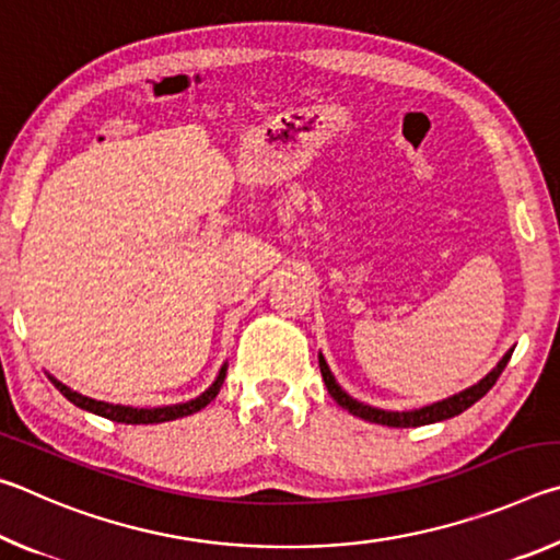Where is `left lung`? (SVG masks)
Returning a JSON list of instances; mask_svg holds the SVG:
<instances>
[{"mask_svg":"<svg viewBox=\"0 0 560 560\" xmlns=\"http://www.w3.org/2000/svg\"><path fill=\"white\" fill-rule=\"evenodd\" d=\"M511 353H514V348L509 350V353L499 360L497 368L491 373H487L485 377L477 385L467 387V390H462L457 395L447 397V400H440V402H432V405H424L420 410H405V412H393V410H381V407H371V405H363L358 402L355 397H350L343 387L336 383L334 373H330L328 363L324 360V355H318V365H320V375H324V383L328 387V393L334 400L346 407L350 415L360 417V420H368V422H375V424H387V428H420V424H432V422H442V420H450V417L459 415L471 407L477 400H481L494 383L499 381V375L504 373V368L509 363Z\"/></svg>","mask_w":560,"mask_h":560,"instance_id":"1","label":"left lung"}]
</instances>
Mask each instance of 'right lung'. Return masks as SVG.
Returning <instances> with one entry per match:
<instances>
[{
	"mask_svg": "<svg viewBox=\"0 0 560 560\" xmlns=\"http://www.w3.org/2000/svg\"><path fill=\"white\" fill-rule=\"evenodd\" d=\"M226 377V365H222L220 375H217V381L207 387V390L195 397V400H187V402H179V405H165V407H128V405H113V402H103V400H93V397H86L81 393L71 390L69 385H63L56 381V377L49 375V381L56 385V390H59L66 400L73 402L75 407H81V410H89L93 415H101V417H108L113 422H126V424H158V422H170V420H177V417H187L192 412H200L202 407L210 405L217 393H220V387Z\"/></svg>",
	"mask_w": 560,
	"mask_h": 560,
	"instance_id": "right-lung-1",
	"label": "right lung"
}]
</instances>
